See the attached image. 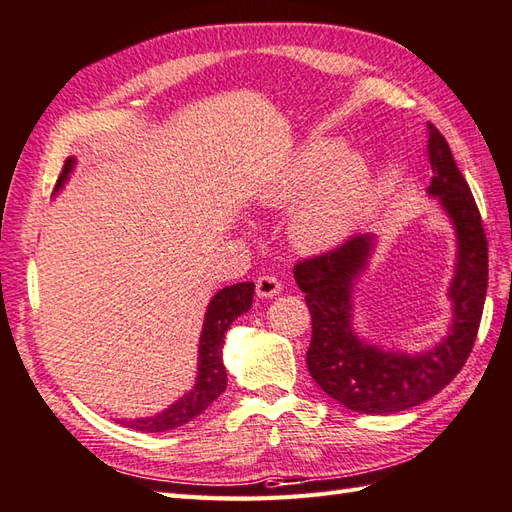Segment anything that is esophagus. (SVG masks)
Here are the masks:
<instances>
[{
	"mask_svg": "<svg viewBox=\"0 0 512 512\" xmlns=\"http://www.w3.org/2000/svg\"><path fill=\"white\" fill-rule=\"evenodd\" d=\"M255 285L257 296H261V299H272V296H277L281 292V283L275 275H261Z\"/></svg>",
	"mask_w": 512,
	"mask_h": 512,
	"instance_id": "34e87169",
	"label": "esophagus"
}]
</instances>
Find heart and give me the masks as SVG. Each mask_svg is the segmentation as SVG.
<instances>
[{"label":"heart","instance_id":"b5f03b06","mask_svg":"<svg viewBox=\"0 0 512 512\" xmlns=\"http://www.w3.org/2000/svg\"><path fill=\"white\" fill-rule=\"evenodd\" d=\"M373 196V170L360 150L331 139L307 141L261 192L266 207H294L290 237L305 253H325L355 231Z\"/></svg>","mask_w":512,"mask_h":512}]
</instances>
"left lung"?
<instances>
[{"label": "left lung", "mask_w": 512, "mask_h": 512, "mask_svg": "<svg viewBox=\"0 0 512 512\" xmlns=\"http://www.w3.org/2000/svg\"><path fill=\"white\" fill-rule=\"evenodd\" d=\"M432 181L427 194L441 200L454 224L458 253L447 296L454 303L449 334L423 353H395L368 344L351 327L353 281L371 257L373 235H353L334 251L303 259L294 279L312 314L307 368L331 399L362 414H392L432 399L465 366L478 336L489 283V244L478 205L449 144L427 124Z\"/></svg>", "instance_id": "obj_1"}]
</instances>
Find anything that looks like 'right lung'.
Listing matches in <instances>:
<instances>
[{
  "label": "right lung",
  "instance_id": "right-lung-1",
  "mask_svg": "<svg viewBox=\"0 0 512 512\" xmlns=\"http://www.w3.org/2000/svg\"><path fill=\"white\" fill-rule=\"evenodd\" d=\"M76 159L69 157L63 165V172L56 181V192L67 181L69 172L74 170ZM255 283H233L229 288H222L216 296H213L207 314L205 325H202L200 344H198V375L194 388L172 403L170 408L154 414V417L146 419H133L126 421V427H133L137 432H168L174 427H181L196 419L198 414L205 412L213 401H216L224 388H227V368L222 364V344L224 334L231 327L233 320L248 312V307L253 305Z\"/></svg>",
  "mask_w": 512,
  "mask_h": 512
}]
</instances>
